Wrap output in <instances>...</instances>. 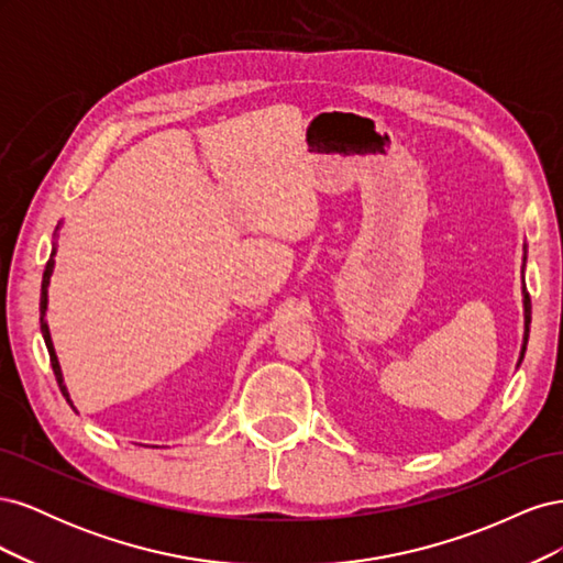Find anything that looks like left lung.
<instances>
[{"label":"left lung","instance_id":"8db88e82","mask_svg":"<svg viewBox=\"0 0 563 563\" xmlns=\"http://www.w3.org/2000/svg\"><path fill=\"white\" fill-rule=\"evenodd\" d=\"M523 267H526V244H523ZM523 267H521V279H523ZM521 296H523V345H521V352H519L517 368H519V364L523 362L526 345H528V331H531V298H528L526 284H521Z\"/></svg>","mask_w":563,"mask_h":563}]
</instances>
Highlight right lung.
<instances>
[{
	"label": "right lung",
	"instance_id": "1",
	"mask_svg": "<svg viewBox=\"0 0 563 563\" xmlns=\"http://www.w3.org/2000/svg\"><path fill=\"white\" fill-rule=\"evenodd\" d=\"M58 230L60 225L56 228V234L54 240L58 236ZM54 255H56V242H54V249H51V258L44 267V277H42V296H40V327H42V335H44V343H46V350H48V360H51V368H54L56 373V380H58V387L63 391V397L67 399V404L73 406V399H70V391H67L65 383H63V371H60V364H58V356H56V350H54V343H51V333H48V323H46V308H48V284H51V275H54ZM75 408V406H73Z\"/></svg>",
	"mask_w": 563,
	"mask_h": 563
}]
</instances>
